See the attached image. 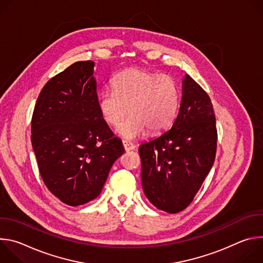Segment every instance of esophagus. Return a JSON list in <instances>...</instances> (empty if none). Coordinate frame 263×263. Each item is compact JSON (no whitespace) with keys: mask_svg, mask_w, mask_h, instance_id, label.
<instances>
[{"mask_svg":"<svg viewBox=\"0 0 263 263\" xmlns=\"http://www.w3.org/2000/svg\"><path fill=\"white\" fill-rule=\"evenodd\" d=\"M123 146H124V148H125V151H127V152L132 151V149L135 148V145H134L133 143L127 141V140H123Z\"/></svg>","mask_w":263,"mask_h":263,"instance_id":"obj_1","label":"esophagus"}]
</instances>
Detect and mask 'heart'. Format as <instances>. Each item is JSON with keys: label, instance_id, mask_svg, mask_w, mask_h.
I'll list each match as a JSON object with an SVG mask.
<instances>
[{"label": "heart", "instance_id": "obj_1", "mask_svg": "<svg viewBox=\"0 0 263 263\" xmlns=\"http://www.w3.org/2000/svg\"><path fill=\"white\" fill-rule=\"evenodd\" d=\"M178 104L179 89L172 77L136 67L120 72L112 81V89L101 90L97 100L101 118L110 126L119 125L129 107L131 115L118 128V133L129 140L144 136L147 130H166Z\"/></svg>", "mask_w": 263, "mask_h": 263}]
</instances>
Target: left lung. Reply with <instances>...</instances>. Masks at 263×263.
<instances>
[{
  "mask_svg": "<svg viewBox=\"0 0 263 263\" xmlns=\"http://www.w3.org/2000/svg\"><path fill=\"white\" fill-rule=\"evenodd\" d=\"M216 140L211 100L186 73L180 109L172 127L139 145L141 184L147 200L168 213L189 206L213 165Z\"/></svg>",
  "mask_w": 263,
  "mask_h": 263,
  "instance_id": "obj_1",
  "label": "left lung"
}]
</instances>
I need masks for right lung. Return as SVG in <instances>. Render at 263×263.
Returning <instances> with one entry per match:
<instances>
[{
	"label": "right lung",
	"instance_id": "add662e5",
	"mask_svg": "<svg viewBox=\"0 0 263 263\" xmlns=\"http://www.w3.org/2000/svg\"><path fill=\"white\" fill-rule=\"evenodd\" d=\"M93 61H78L42 89L32 117V146L48 190L79 206L102 192L110 168L125 152L100 116Z\"/></svg>",
	"mask_w": 263,
	"mask_h": 263
}]
</instances>
